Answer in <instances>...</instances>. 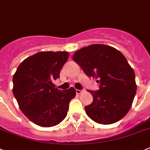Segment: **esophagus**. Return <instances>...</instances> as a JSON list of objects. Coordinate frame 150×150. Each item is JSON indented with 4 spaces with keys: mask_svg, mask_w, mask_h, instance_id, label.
I'll return each mask as SVG.
<instances>
[{
    "mask_svg": "<svg viewBox=\"0 0 150 150\" xmlns=\"http://www.w3.org/2000/svg\"><path fill=\"white\" fill-rule=\"evenodd\" d=\"M84 90H81V89H76V93L78 95H80L81 92H83Z\"/></svg>",
    "mask_w": 150,
    "mask_h": 150,
    "instance_id": "1",
    "label": "esophagus"
}]
</instances>
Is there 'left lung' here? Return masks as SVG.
Returning <instances> with one entry per match:
<instances>
[{
	"mask_svg": "<svg viewBox=\"0 0 150 150\" xmlns=\"http://www.w3.org/2000/svg\"><path fill=\"white\" fill-rule=\"evenodd\" d=\"M72 58L100 84L99 90H89L93 101L85 107L87 115L100 124L120 121L131 108L137 90L135 72L124 54L114 47L93 44L75 52Z\"/></svg>",
	"mask_w": 150,
	"mask_h": 150,
	"instance_id": "obj_1",
	"label": "left lung"
}]
</instances>
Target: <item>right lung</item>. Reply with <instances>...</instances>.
I'll return each mask as SVG.
<instances>
[{
    "mask_svg": "<svg viewBox=\"0 0 150 150\" xmlns=\"http://www.w3.org/2000/svg\"><path fill=\"white\" fill-rule=\"evenodd\" d=\"M69 58L67 52H40L18 66L13 76V94L22 112L42 127L58 125L66 117L76 96L73 87L61 91L52 81Z\"/></svg>",
    "mask_w": 150,
    "mask_h": 150,
    "instance_id": "1",
    "label": "right lung"
}]
</instances>
